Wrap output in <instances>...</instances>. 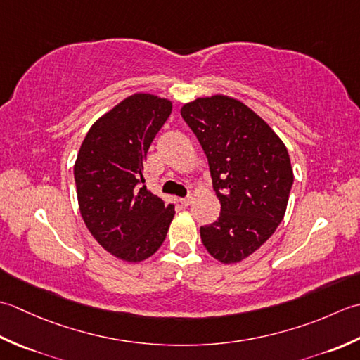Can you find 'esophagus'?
I'll return each instance as SVG.
<instances>
[{
	"mask_svg": "<svg viewBox=\"0 0 360 360\" xmlns=\"http://www.w3.org/2000/svg\"><path fill=\"white\" fill-rule=\"evenodd\" d=\"M194 197L193 195H186L183 197V199H180V203L183 205V207H188V205H191V202H193Z\"/></svg>",
	"mask_w": 360,
	"mask_h": 360,
	"instance_id": "obj_1",
	"label": "esophagus"
}]
</instances>
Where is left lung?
Instances as JSON below:
<instances>
[{"label": "left lung", "mask_w": 360, "mask_h": 360, "mask_svg": "<svg viewBox=\"0 0 360 360\" xmlns=\"http://www.w3.org/2000/svg\"><path fill=\"white\" fill-rule=\"evenodd\" d=\"M180 113L208 158L221 200L217 221L200 226L202 242L221 262H239L283 221L293 183L288 149L267 122L236 99H195Z\"/></svg>", "instance_id": "obj_1"}]
</instances>
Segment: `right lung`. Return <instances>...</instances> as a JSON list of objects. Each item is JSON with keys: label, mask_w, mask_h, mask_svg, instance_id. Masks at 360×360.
I'll list each match as a JSON object with an SVG mask.
<instances>
[{"label": "right lung", "mask_w": 360, "mask_h": 360, "mask_svg": "<svg viewBox=\"0 0 360 360\" xmlns=\"http://www.w3.org/2000/svg\"><path fill=\"white\" fill-rule=\"evenodd\" d=\"M171 110L167 99L134 94L93 124L77 153L80 214L93 238L124 261L155 253L175 214L143 179L148 150Z\"/></svg>", "instance_id": "1"}]
</instances>
